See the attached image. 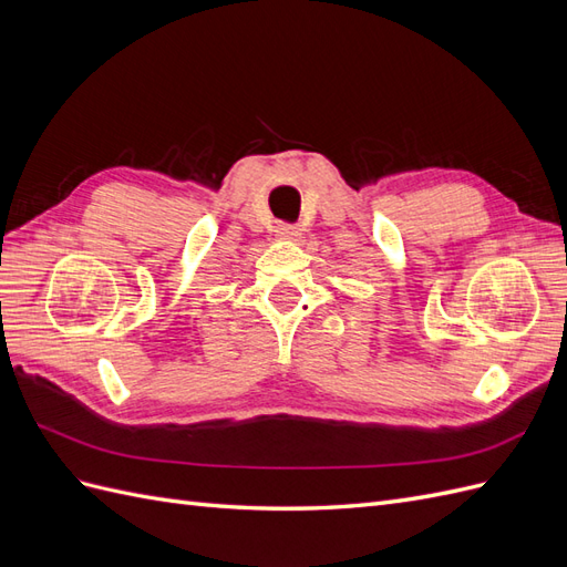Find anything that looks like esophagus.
I'll return each instance as SVG.
<instances>
[{
    "instance_id": "esophagus-1",
    "label": "esophagus",
    "mask_w": 567,
    "mask_h": 567,
    "mask_svg": "<svg viewBox=\"0 0 567 567\" xmlns=\"http://www.w3.org/2000/svg\"><path fill=\"white\" fill-rule=\"evenodd\" d=\"M277 236L281 238V241H288V244H293V241H298V238H300V231L296 229V227H279L277 229Z\"/></svg>"
}]
</instances>
